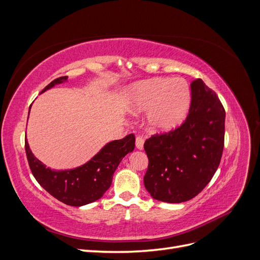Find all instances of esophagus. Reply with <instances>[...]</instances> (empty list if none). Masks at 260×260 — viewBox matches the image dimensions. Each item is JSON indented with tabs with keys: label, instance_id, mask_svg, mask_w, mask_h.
<instances>
[{
	"label": "esophagus",
	"instance_id": "34e87169",
	"mask_svg": "<svg viewBox=\"0 0 260 260\" xmlns=\"http://www.w3.org/2000/svg\"><path fill=\"white\" fill-rule=\"evenodd\" d=\"M136 146L138 149H143L144 147V140L142 137H137L136 139Z\"/></svg>",
	"mask_w": 260,
	"mask_h": 260
}]
</instances>
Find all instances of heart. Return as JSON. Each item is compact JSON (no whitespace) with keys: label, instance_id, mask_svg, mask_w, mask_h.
Instances as JSON below:
<instances>
[{"label":"heart","instance_id":"b5f03b06","mask_svg":"<svg viewBox=\"0 0 260 260\" xmlns=\"http://www.w3.org/2000/svg\"><path fill=\"white\" fill-rule=\"evenodd\" d=\"M190 102V85L182 78H156L133 88L129 108L132 112L149 109V128L156 132H168L183 120Z\"/></svg>","mask_w":260,"mask_h":260}]
</instances>
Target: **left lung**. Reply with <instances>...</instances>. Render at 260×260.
Here are the masks:
<instances>
[{"label":"left lung","mask_w":260,"mask_h":260,"mask_svg":"<svg viewBox=\"0 0 260 260\" xmlns=\"http://www.w3.org/2000/svg\"><path fill=\"white\" fill-rule=\"evenodd\" d=\"M225 112L202 79L191 83V105L184 122L154 135L144 143L148 167L145 188L153 199L182 203L203 191L221 159Z\"/></svg>","instance_id":"8db88e82"}]
</instances>
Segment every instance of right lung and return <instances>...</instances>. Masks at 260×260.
Returning a JSON list of instances; mask_svg holds the SVG:
<instances>
[{"label":"right lung","instance_id":"obj_1","mask_svg":"<svg viewBox=\"0 0 260 260\" xmlns=\"http://www.w3.org/2000/svg\"><path fill=\"white\" fill-rule=\"evenodd\" d=\"M68 77H59L46 85L42 92L55 84L67 81ZM136 137L129 135L121 140L107 143L82 166L70 170L46 168L31 152L27 139L25 148L31 172L45 191L69 206H83L101 199L112 184L113 175L123 157L136 146Z\"/></svg>","mask_w":260,"mask_h":260}]
</instances>
